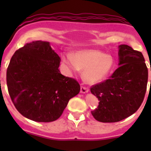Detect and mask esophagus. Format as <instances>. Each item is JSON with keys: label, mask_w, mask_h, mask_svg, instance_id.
Listing matches in <instances>:
<instances>
[{"label": "esophagus", "mask_w": 151, "mask_h": 151, "mask_svg": "<svg viewBox=\"0 0 151 151\" xmlns=\"http://www.w3.org/2000/svg\"><path fill=\"white\" fill-rule=\"evenodd\" d=\"M88 91H89V88H87V87L81 86V88H80V92L82 93H88Z\"/></svg>", "instance_id": "esophagus-1"}]
</instances>
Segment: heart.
Listing matches in <instances>:
<instances>
[{
  "label": "heart",
  "mask_w": 151,
  "mask_h": 151,
  "mask_svg": "<svg viewBox=\"0 0 151 151\" xmlns=\"http://www.w3.org/2000/svg\"><path fill=\"white\" fill-rule=\"evenodd\" d=\"M63 60L71 73L83 71V78L89 84H95L104 80L114 66L113 58L98 50H82L72 56L66 55Z\"/></svg>",
  "instance_id": "b5f03b06"
}]
</instances>
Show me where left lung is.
I'll use <instances>...</instances> for the list:
<instances>
[{
	"label": "left lung",
	"mask_w": 151,
	"mask_h": 151,
	"mask_svg": "<svg viewBox=\"0 0 151 151\" xmlns=\"http://www.w3.org/2000/svg\"><path fill=\"white\" fill-rule=\"evenodd\" d=\"M118 47L119 67L109 79L91 88L99 101L91 114L100 122H118L134 113L147 89L148 71L142 52L126 45Z\"/></svg>",
	"instance_id": "left-lung-1"
}]
</instances>
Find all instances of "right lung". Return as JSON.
Wrapping results in <instances>:
<instances>
[{
	"label": "right lung",
	"mask_w": 151,
	"mask_h": 151,
	"mask_svg": "<svg viewBox=\"0 0 151 151\" xmlns=\"http://www.w3.org/2000/svg\"><path fill=\"white\" fill-rule=\"evenodd\" d=\"M60 58L50 42L35 41L17 50L7 68L9 93L18 112L36 122L60 117L70 99L80 93L77 80L58 69Z\"/></svg>",
	"instance_id": "1"
}]
</instances>
